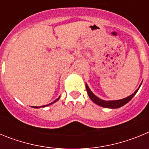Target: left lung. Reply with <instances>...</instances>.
<instances>
[{
	"label": "left lung",
	"mask_w": 149,
	"mask_h": 149,
	"mask_svg": "<svg viewBox=\"0 0 149 149\" xmlns=\"http://www.w3.org/2000/svg\"><path fill=\"white\" fill-rule=\"evenodd\" d=\"M140 86H141V84H140ZM140 86H139V87H140ZM139 87L138 88V89L134 92V93H133L131 95L128 96V97H127V98H123V99L116 100V101H104V100L101 99V98H98L97 96L95 95L91 92L89 86L86 84V91H87L88 95H89V98H91V100H92L94 103H95L96 104L99 105V106L101 107H107V108H112V109L119 108V107H121L131 101V100L132 99L133 97L136 95V93H137V91L138 89H139Z\"/></svg>",
	"instance_id": "obj_1"
}]
</instances>
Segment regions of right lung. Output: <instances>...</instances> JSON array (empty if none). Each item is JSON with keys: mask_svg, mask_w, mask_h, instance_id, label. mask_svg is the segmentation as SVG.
Returning a JSON list of instances; mask_svg holds the SVG:
<instances>
[{"mask_svg": "<svg viewBox=\"0 0 149 149\" xmlns=\"http://www.w3.org/2000/svg\"><path fill=\"white\" fill-rule=\"evenodd\" d=\"M59 98H60V97H59V98H57V99H56V100H55V101H54V102H52V103L49 104H48V105H45H45H44V106H42V107H46V106H48V105H51V104H53V103H54V102H56V101H58V99H59ZM34 107V108H38V107Z\"/></svg>", "mask_w": 149, "mask_h": 149, "instance_id": "1", "label": "right lung"}]
</instances>
